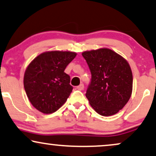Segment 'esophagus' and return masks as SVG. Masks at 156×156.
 <instances>
[{
    "label": "esophagus",
    "instance_id": "obj_1",
    "mask_svg": "<svg viewBox=\"0 0 156 156\" xmlns=\"http://www.w3.org/2000/svg\"><path fill=\"white\" fill-rule=\"evenodd\" d=\"M83 88H84V85L83 84V83L80 84L79 86H77V89H78V90H83Z\"/></svg>",
    "mask_w": 156,
    "mask_h": 156
}]
</instances>
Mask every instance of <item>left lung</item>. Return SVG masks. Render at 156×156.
<instances>
[{
    "label": "left lung",
    "instance_id": "left-lung-1",
    "mask_svg": "<svg viewBox=\"0 0 156 156\" xmlns=\"http://www.w3.org/2000/svg\"><path fill=\"white\" fill-rule=\"evenodd\" d=\"M91 78L86 96L102 116L117 114L129 101L133 90V73L125 59L109 49L82 53Z\"/></svg>",
    "mask_w": 156,
    "mask_h": 156
}]
</instances>
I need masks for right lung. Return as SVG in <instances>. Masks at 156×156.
<instances>
[{
    "instance_id": "1",
    "label": "right lung",
    "mask_w": 156,
    "mask_h": 156,
    "mask_svg": "<svg viewBox=\"0 0 156 156\" xmlns=\"http://www.w3.org/2000/svg\"><path fill=\"white\" fill-rule=\"evenodd\" d=\"M76 56L72 52H44L27 67L24 89L31 104L39 112L53 113L67 101L73 88L65 69Z\"/></svg>"
}]
</instances>
